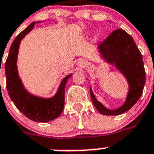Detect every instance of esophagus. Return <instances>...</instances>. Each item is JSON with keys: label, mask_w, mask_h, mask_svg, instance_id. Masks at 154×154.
<instances>
[{"label": "esophagus", "mask_w": 154, "mask_h": 154, "mask_svg": "<svg viewBox=\"0 0 154 154\" xmlns=\"http://www.w3.org/2000/svg\"><path fill=\"white\" fill-rule=\"evenodd\" d=\"M78 66L80 68H85L86 66H88V62L85 59H81L79 60V62L77 63Z\"/></svg>", "instance_id": "1"}]
</instances>
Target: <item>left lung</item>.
<instances>
[{"mask_svg":"<svg viewBox=\"0 0 154 154\" xmlns=\"http://www.w3.org/2000/svg\"><path fill=\"white\" fill-rule=\"evenodd\" d=\"M98 48L103 59L115 65L126 77L129 84V92L123 105L116 110H109L97 100L90 88L92 103L102 115L119 116L131 109L143 92L146 71L142 54L133 38L122 29L112 32L105 40L99 44Z\"/></svg>","mask_w":154,"mask_h":154,"instance_id":"8db88e82","label":"left lung"}]
</instances>
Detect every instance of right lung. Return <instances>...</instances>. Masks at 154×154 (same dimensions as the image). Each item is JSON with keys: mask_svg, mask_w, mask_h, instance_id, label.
<instances>
[{"mask_svg": "<svg viewBox=\"0 0 154 154\" xmlns=\"http://www.w3.org/2000/svg\"><path fill=\"white\" fill-rule=\"evenodd\" d=\"M36 23L33 22L19 34L11 45L8 56L5 65L6 75V88L15 106L26 117L35 122H47L54 120L62 114L64 109L65 87L69 74L62 80L57 92L51 98H42L31 94L25 89L17 70V56L21 40L29 33Z\"/></svg>", "mask_w": 154, "mask_h": 154, "instance_id": "1", "label": "right lung"}]
</instances>
